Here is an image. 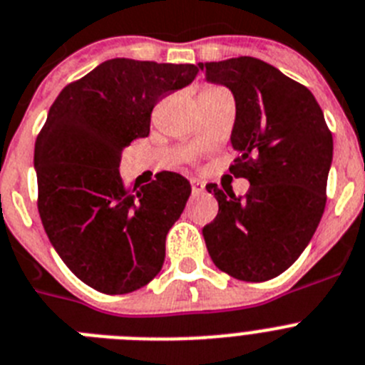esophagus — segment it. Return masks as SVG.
I'll use <instances>...</instances> for the list:
<instances>
[{"label": "esophagus", "mask_w": 365, "mask_h": 365, "mask_svg": "<svg viewBox=\"0 0 365 365\" xmlns=\"http://www.w3.org/2000/svg\"><path fill=\"white\" fill-rule=\"evenodd\" d=\"M203 192H205L203 182H201V180H197V179H192V194L199 195V194H203Z\"/></svg>", "instance_id": "obj_1"}]
</instances>
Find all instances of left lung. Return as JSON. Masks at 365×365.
<instances>
[{
    "instance_id": "1",
    "label": "left lung",
    "mask_w": 365,
    "mask_h": 365,
    "mask_svg": "<svg viewBox=\"0 0 365 365\" xmlns=\"http://www.w3.org/2000/svg\"><path fill=\"white\" fill-rule=\"evenodd\" d=\"M199 68L208 83L235 96L230 144L238 158L229 170L251 185L244 197L207 185L220 210L205 225V244L227 275L269 280L301 257L319 225L332 135L312 92L272 64L238 57Z\"/></svg>"
}]
</instances>
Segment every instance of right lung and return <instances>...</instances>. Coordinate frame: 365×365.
<instances>
[{
	"label": "right lung",
	"instance_id": "obj_1",
	"mask_svg": "<svg viewBox=\"0 0 365 365\" xmlns=\"http://www.w3.org/2000/svg\"><path fill=\"white\" fill-rule=\"evenodd\" d=\"M194 64L110 58L68 85L34 144L38 212L62 262L90 288L129 294L158 275L166 235L192 186L173 171L140 188L120 177L121 151L149 135L153 107L197 76Z\"/></svg>",
	"mask_w": 365,
	"mask_h": 365
}]
</instances>
